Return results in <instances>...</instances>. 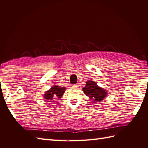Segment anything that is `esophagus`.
I'll return each instance as SVG.
<instances>
[{"label":"esophagus","instance_id":"esophagus-1","mask_svg":"<svg viewBox=\"0 0 148 148\" xmlns=\"http://www.w3.org/2000/svg\"><path fill=\"white\" fill-rule=\"evenodd\" d=\"M72 87H73V88H79V86H78L77 84H75L72 85Z\"/></svg>","mask_w":148,"mask_h":148}]
</instances>
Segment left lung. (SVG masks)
Returning <instances> with one entry per match:
<instances>
[{
  "mask_svg": "<svg viewBox=\"0 0 148 148\" xmlns=\"http://www.w3.org/2000/svg\"><path fill=\"white\" fill-rule=\"evenodd\" d=\"M84 93L94 102H101L107 96L106 90L98 86L96 82L88 81L86 86L82 89Z\"/></svg>",
  "mask_w": 148,
  "mask_h": 148,
  "instance_id": "8db88e82",
  "label": "left lung"
}]
</instances>
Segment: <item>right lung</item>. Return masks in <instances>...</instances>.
Returning <instances> with one entry per match:
<instances>
[{
    "mask_svg": "<svg viewBox=\"0 0 148 148\" xmlns=\"http://www.w3.org/2000/svg\"><path fill=\"white\" fill-rule=\"evenodd\" d=\"M65 90V88H61V87L55 85L52 87V88H51L50 90H49L47 92H45V99L49 101V102H52L51 101H54V99H59L63 95Z\"/></svg>",
    "mask_w": 148,
    "mask_h": 148,
    "instance_id": "add662e5",
    "label": "right lung"
}]
</instances>
